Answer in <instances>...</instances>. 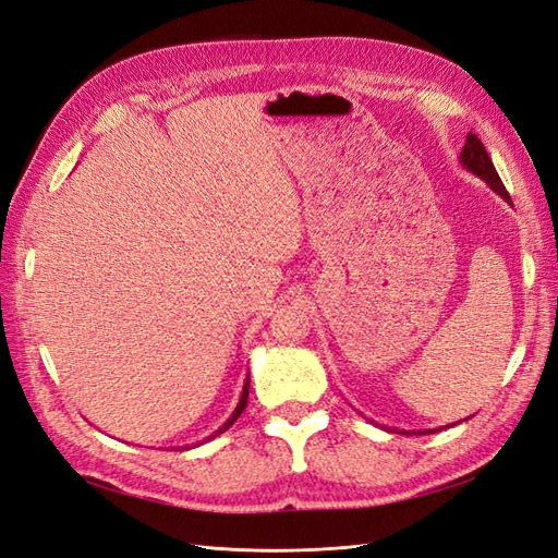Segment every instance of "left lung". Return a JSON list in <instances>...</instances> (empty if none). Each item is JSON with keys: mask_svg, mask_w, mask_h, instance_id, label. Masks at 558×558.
I'll return each instance as SVG.
<instances>
[{"mask_svg": "<svg viewBox=\"0 0 558 558\" xmlns=\"http://www.w3.org/2000/svg\"><path fill=\"white\" fill-rule=\"evenodd\" d=\"M460 165L466 171H471V174H476L478 179H483L485 183H488L499 197H505L507 203H511V197L505 191L502 181H499V174H497L493 160L488 157V153H485L483 143H481V138L476 134H471V132L466 134V143H464V148L460 153ZM424 434H428V432H424Z\"/></svg>", "mask_w": 558, "mask_h": 558, "instance_id": "left-lung-1", "label": "left lung"}]
</instances>
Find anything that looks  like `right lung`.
<instances>
[{
    "label": "right lung",
    "mask_w": 558,
    "mask_h": 558,
    "mask_svg": "<svg viewBox=\"0 0 558 558\" xmlns=\"http://www.w3.org/2000/svg\"><path fill=\"white\" fill-rule=\"evenodd\" d=\"M247 396H250V375H247V379H245V387H242V393H240V401H238V405H235V410L231 412V417H228L219 428H217V432H214L209 438H205V440H211V438H217L219 434H223L226 432V428L228 426H231L240 415H242V410H245V405H247ZM203 440V442H205ZM183 450H189V448H183Z\"/></svg>",
    "instance_id": "add662e5"
}]
</instances>
